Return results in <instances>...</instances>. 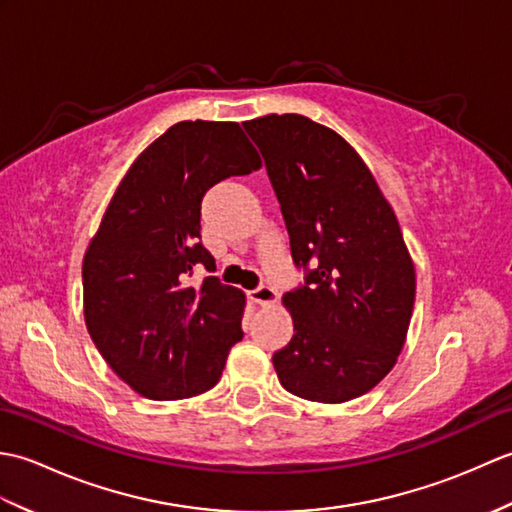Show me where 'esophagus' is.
<instances>
[{"label": "esophagus", "mask_w": 512, "mask_h": 512, "mask_svg": "<svg viewBox=\"0 0 512 512\" xmlns=\"http://www.w3.org/2000/svg\"><path fill=\"white\" fill-rule=\"evenodd\" d=\"M248 297H250V301L259 303V306H270V303L277 301V292L270 286H259L255 290H250Z\"/></svg>", "instance_id": "obj_1"}]
</instances>
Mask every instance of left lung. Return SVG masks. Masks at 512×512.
<instances>
[{
    "mask_svg": "<svg viewBox=\"0 0 512 512\" xmlns=\"http://www.w3.org/2000/svg\"><path fill=\"white\" fill-rule=\"evenodd\" d=\"M266 162L292 259L312 270L286 292L290 343L275 352L290 394L339 405L367 394L407 339L416 270L396 213L356 149L301 114L244 123Z\"/></svg>",
    "mask_w": 512,
    "mask_h": 512,
    "instance_id": "1",
    "label": "left lung"
}]
</instances>
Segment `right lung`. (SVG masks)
Returning <instances> with one entry per match:
<instances>
[{
	"instance_id": "add662e5",
	"label": "right lung",
	"mask_w": 512,
	"mask_h": 512,
	"mask_svg": "<svg viewBox=\"0 0 512 512\" xmlns=\"http://www.w3.org/2000/svg\"><path fill=\"white\" fill-rule=\"evenodd\" d=\"M262 167L237 123L182 121L156 138L118 184L83 257V314L116 376L151 400L215 387L242 341L246 295L217 277L200 242V204L213 184Z\"/></svg>"
}]
</instances>
